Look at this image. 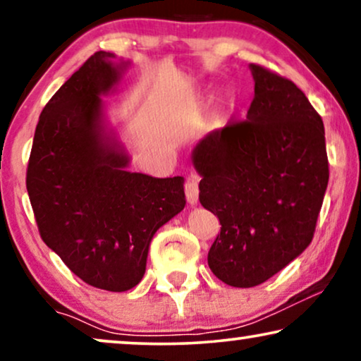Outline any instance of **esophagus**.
<instances>
[{
  "instance_id": "obj_1",
  "label": "esophagus",
  "mask_w": 361,
  "mask_h": 361,
  "mask_svg": "<svg viewBox=\"0 0 361 361\" xmlns=\"http://www.w3.org/2000/svg\"><path fill=\"white\" fill-rule=\"evenodd\" d=\"M185 195H187V202L190 205H197L199 202V182H197V177L192 176L189 180L185 182Z\"/></svg>"
}]
</instances>
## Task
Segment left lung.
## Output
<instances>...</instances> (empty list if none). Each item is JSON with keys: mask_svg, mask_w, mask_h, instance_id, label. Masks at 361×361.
Returning <instances> with one entry per match:
<instances>
[{"mask_svg": "<svg viewBox=\"0 0 361 361\" xmlns=\"http://www.w3.org/2000/svg\"><path fill=\"white\" fill-rule=\"evenodd\" d=\"M250 71L246 121L207 133L190 156L200 204L221 225L207 259L233 288L264 283L307 248L329 184L322 118L288 78Z\"/></svg>", "mask_w": 361, "mask_h": 361, "instance_id": "1", "label": "left lung"}]
</instances>
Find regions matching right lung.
Listing matches in <instances>:
<instances>
[{
    "instance_id": "add662e5",
    "label": "right lung",
    "mask_w": 361,
    "mask_h": 361,
    "mask_svg": "<svg viewBox=\"0 0 361 361\" xmlns=\"http://www.w3.org/2000/svg\"><path fill=\"white\" fill-rule=\"evenodd\" d=\"M131 62L95 52L44 108L27 166L41 236L73 274L123 293L145 276L152 236L185 207L184 177L131 172L103 97Z\"/></svg>"
}]
</instances>
